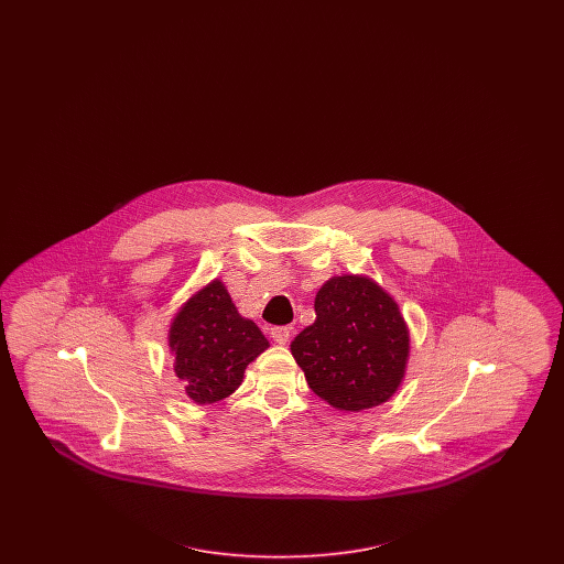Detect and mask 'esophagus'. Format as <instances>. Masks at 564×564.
<instances>
[{"mask_svg":"<svg viewBox=\"0 0 564 564\" xmlns=\"http://www.w3.org/2000/svg\"><path fill=\"white\" fill-rule=\"evenodd\" d=\"M290 336H292V329H290L288 325L270 327V338H272L276 345H288V343H290Z\"/></svg>","mask_w":564,"mask_h":564,"instance_id":"34e87169","label":"esophagus"}]
</instances>
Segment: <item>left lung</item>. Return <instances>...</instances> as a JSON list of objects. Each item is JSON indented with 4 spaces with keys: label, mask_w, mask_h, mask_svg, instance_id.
Instances as JSON below:
<instances>
[{
    "label": "left lung",
    "mask_w": 564,
    "mask_h": 564,
    "mask_svg": "<svg viewBox=\"0 0 564 564\" xmlns=\"http://www.w3.org/2000/svg\"><path fill=\"white\" fill-rule=\"evenodd\" d=\"M315 315L292 343L313 393L347 412L387 402L410 349L393 297L366 276H334L317 292Z\"/></svg>",
    "instance_id": "left-lung-1"
}]
</instances>
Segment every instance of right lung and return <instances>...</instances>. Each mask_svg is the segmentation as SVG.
Here are the masks:
<instances>
[{
  "instance_id": "obj_1",
  "label": "right lung",
  "mask_w": 564,
  "mask_h": 564,
  "mask_svg": "<svg viewBox=\"0 0 564 564\" xmlns=\"http://www.w3.org/2000/svg\"><path fill=\"white\" fill-rule=\"evenodd\" d=\"M169 345L175 352V376L196 403L235 393L245 368L269 349L260 327L242 319L219 281L189 297L171 325Z\"/></svg>"
}]
</instances>
